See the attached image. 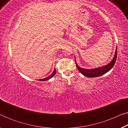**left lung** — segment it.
I'll list each match as a JSON object with an SVG mask.
<instances>
[{
  "label": "left lung",
  "mask_w": 128,
  "mask_h": 128,
  "mask_svg": "<svg viewBox=\"0 0 128 128\" xmlns=\"http://www.w3.org/2000/svg\"><path fill=\"white\" fill-rule=\"evenodd\" d=\"M117 57V48L116 49V52H115V55L114 56L112 60L110 62L109 64L105 65L102 67H100L98 68H95V69H83L78 66L77 64V63L76 62V64L77 68L80 73L84 76L88 77V78H96V77H98L100 76H102V74H105L108 71H110L113 66H114L115 63L116 62Z\"/></svg>",
  "instance_id": "8db88e82"
}]
</instances>
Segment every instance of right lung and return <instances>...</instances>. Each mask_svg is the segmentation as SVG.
Here are the masks:
<instances>
[{
  "label": "right lung",
  "mask_w": 128,
  "mask_h": 128,
  "mask_svg": "<svg viewBox=\"0 0 128 128\" xmlns=\"http://www.w3.org/2000/svg\"><path fill=\"white\" fill-rule=\"evenodd\" d=\"M56 70H55V69H54V72H53V73H52V74L50 75V76H49L48 77H47V78H42V79H40V80H40V81H46V80H48L49 79H50V78H52V77H53V76H54V75H55V74H56Z\"/></svg>",
  "instance_id": "add662e5"
}]
</instances>
